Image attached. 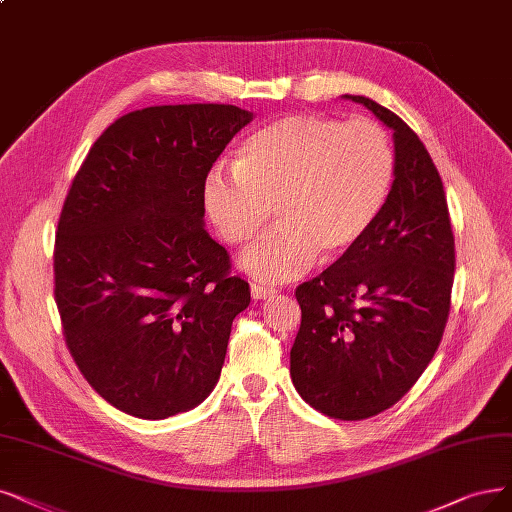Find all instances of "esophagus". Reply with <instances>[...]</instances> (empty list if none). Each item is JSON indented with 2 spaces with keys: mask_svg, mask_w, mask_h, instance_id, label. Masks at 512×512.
<instances>
[{
  "mask_svg": "<svg viewBox=\"0 0 512 512\" xmlns=\"http://www.w3.org/2000/svg\"><path fill=\"white\" fill-rule=\"evenodd\" d=\"M251 295H253V299H268V297L278 295V289L268 287V285H257V282H253V285H251Z\"/></svg>",
  "mask_w": 512,
  "mask_h": 512,
  "instance_id": "obj_1",
  "label": "esophagus"
}]
</instances>
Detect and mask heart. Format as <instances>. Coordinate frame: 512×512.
Segmentation results:
<instances>
[{"label":"heart","mask_w":512,"mask_h":512,"mask_svg":"<svg viewBox=\"0 0 512 512\" xmlns=\"http://www.w3.org/2000/svg\"><path fill=\"white\" fill-rule=\"evenodd\" d=\"M394 181V151L371 120L287 116L244 139L236 166L204 179V208L227 244L249 242L272 215L278 225L240 259L259 280H289L318 253H350L382 215Z\"/></svg>","instance_id":"obj_1"}]
</instances>
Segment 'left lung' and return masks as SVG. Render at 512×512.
Returning a JSON list of instances; mask_svg holds the SVG:
<instances>
[{"label": "left lung", "mask_w": 512, "mask_h": 512, "mask_svg": "<svg viewBox=\"0 0 512 512\" xmlns=\"http://www.w3.org/2000/svg\"><path fill=\"white\" fill-rule=\"evenodd\" d=\"M344 99L392 130L394 181L367 236L297 287L301 325L291 380L316 411L365 420L399 403L437 352L456 246L443 181L420 137L380 103Z\"/></svg>", "instance_id": "left-lung-1"}]
</instances>
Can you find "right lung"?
<instances>
[{"label":"right lung","mask_w":512,"mask_h":512,"mask_svg":"<svg viewBox=\"0 0 512 512\" xmlns=\"http://www.w3.org/2000/svg\"><path fill=\"white\" fill-rule=\"evenodd\" d=\"M253 120L236 105L130 111L94 141L65 198L54 299L86 382L164 420L215 388L249 282L204 230V179Z\"/></svg>","instance_id":"add662e5"}]
</instances>
